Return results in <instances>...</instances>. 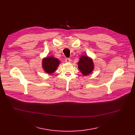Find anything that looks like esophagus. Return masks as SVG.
Returning <instances> with one entry per match:
<instances>
[{
  "label": "esophagus",
  "instance_id": "obj_1",
  "mask_svg": "<svg viewBox=\"0 0 135 135\" xmlns=\"http://www.w3.org/2000/svg\"><path fill=\"white\" fill-rule=\"evenodd\" d=\"M65 62H71V59H70V58H66L65 59Z\"/></svg>",
  "mask_w": 135,
  "mask_h": 135
}]
</instances>
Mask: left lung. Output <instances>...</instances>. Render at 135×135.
<instances>
[{"label":"left lung","instance_id":"1","mask_svg":"<svg viewBox=\"0 0 135 135\" xmlns=\"http://www.w3.org/2000/svg\"><path fill=\"white\" fill-rule=\"evenodd\" d=\"M78 68L84 75L90 74L93 70V63L88 56H82L78 62Z\"/></svg>","mask_w":135,"mask_h":135}]
</instances>
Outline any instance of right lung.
Listing matches in <instances>:
<instances>
[{
	"instance_id": "obj_1",
	"label": "right lung",
	"mask_w": 135,
	"mask_h": 135,
	"mask_svg": "<svg viewBox=\"0 0 135 135\" xmlns=\"http://www.w3.org/2000/svg\"><path fill=\"white\" fill-rule=\"evenodd\" d=\"M59 63L60 62L58 59L50 56L43 60L42 65L45 71L48 74H52L55 71Z\"/></svg>"
}]
</instances>
